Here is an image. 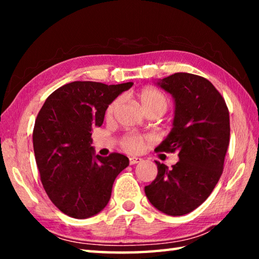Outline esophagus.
<instances>
[{
	"label": "esophagus",
	"mask_w": 259,
	"mask_h": 259,
	"mask_svg": "<svg viewBox=\"0 0 259 259\" xmlns=\"http://www.w3.org/2000/svg\"><path fill=\"white\" fill-rule=\"evenodd\" d=\"M142 161H143V159H140V157H136V156L129 157L130 164H137V163H140V162H142Z\"/></svg>",
	"instance_id": "34e87169"
}]
</instances>
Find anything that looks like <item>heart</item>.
Instances as JSON below:
<instances>
[{
	"label": "heart",
	"instance_id": "heart-1",
	"mask_svg": "<svg viewBox=\"0 0 259 259\" xmlns=\"http://www.w3.org/2000/svg\"><path fill=\"white\" fill-rule=\"evenodd\" d=\"M137 98L139 100L140 105L144 111H150V109H159L162 113L165 112L166 107H168V99L165 96L154 88H144L137 94ZM120 103V99H114L113 102L108 105L105 112V116L106 119L112 117L114 111ZM122 146L124 150L131 153H137L142 151L144 146V137L137 135L126 136L125 138L122 140Z\"/></svg>",
	"mask_w": 259,
	"mask_h": 259
}]
</instances>
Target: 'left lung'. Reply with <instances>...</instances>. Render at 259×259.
I'll return each instance as SVG.
<instances>
[{"label": "left lung", "instance_id": "obj_1", "mask_svg": "<svg viewBox=\"0 0 259 259\" xmlns=\"http://www.w3.org/2000/svg\"><path fill=\"white\" fill-rule=\"evenodd\" d=\"M172 96V129L156 152H178L171 169L155 161L157 176L145 186L150 202L169 216H183L202 204L222 176L230 144V114L212 83L190 73L157 80Z\"/></svg>", "mask_w": 259, "mask_h": 259}]
</instances>
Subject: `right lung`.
Here are the masks:
<instances>
[{"label":"right lung","mask_w":259,"mask_h":259,"mask_svg":"<svg viewBox=\"0 0 259 259\" xmlns=\"http://www.w3.org/2000/svg\"><path fill=\"white\" fill-rule=\"evenodd\" d=\"M133 84L67 83L37 114L33 147L41 182L52 203L69 217L84 219L102 211L117 175L129 165L119 153L96 155L91 135L94 126L103 124L108 105Z\"/></svg>","instance_id":"obj_1"}]
</instances>
